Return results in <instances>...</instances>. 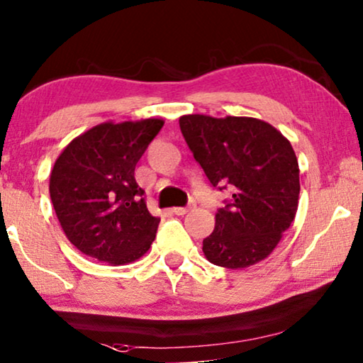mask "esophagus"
<instances>
[{"label":"esophagus","mask_w":363,"mask_h":363,"mask_svg":"<svg viewBox=\"0 0 363 363\" xmlns=\"http://www.w3.org/2000/svg\"><path fill=\"white\" fill-rule=\"evenodd\" d=\"M192 206H187V207H174L172 208V212L176 213V216H186V213L191 211Z\"/></svg>","instance_id":"34e87169"}]
</instances>
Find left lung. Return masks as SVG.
<instances>
[{"instance_id": "left-lung-1", "label": "left lung", "mask_w": 363, "mask_h": 363, "mask_svg": "<svg viewBox=\"0 0 363 363\" xmlns=\"http://www.w3.org/2000/svg\"><path fill=\"white\" fill-rule=\"evenodd\" d=\"M179 126L212 186L230 184L235 192L203 238L206 258L228 269L268 258L299 203L298 157L288 138L252 116L184 115Z\"/></svg>"}]
</instances>
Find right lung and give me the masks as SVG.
Instances as JSON below:
<instances>
[{"label": "right lung", "mask_w": 363, "mask_h": 363, "mask_svg": "<svg viewBox=\"0 0 363 363\" xmlns=\"http://www.w3.org/2000/svg\"><path fill=\"white\" fill-rule=\"evenodd\" d=\"M162 125L161 118L105 121L74 138L55 160L50 201L65 237L86 257L120 267L155 242L161 218L147 211L135 167Z\"/></svg>", "instance_id": "add662e5"}]
</instances>
